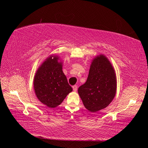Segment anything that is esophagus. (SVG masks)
I'll use <instances>...</instances> for the list:
<instances>
[{"label":"esophagus","instance_id":"34e87169","mask_svg":"<svg viewBox=\"0 0 148 148\" xmlns=\"http://www.w3.org/2000/svg\"><path fill=\"white\" fill-rule=\"evenodd\" d=\"M72 88H73L74 91H77V86H74L72 87Z\"/></svg>","mask_w":148,"mask_h":148}]
</instances>
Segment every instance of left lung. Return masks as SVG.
Masks as SVG:
<instances>
[{"label":"left lung","instance_id":"obj_1","mask_svg":"<svg viewBox=\"0 0 148 148\" xmlns=\"http://www.w3.org/2000/svg\"><path fill=\"white\" fill-rule=\"evenodd\" d=\"M116 72L108 59L99 55L93 59L87 81L78 88L84 106L91 112L107 107L116 93Z\"/></svg>","mask_w":148,"mask_h":148}]
</instances>
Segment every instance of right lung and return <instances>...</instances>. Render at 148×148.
<instances>
[{
  "label": "right lung",
  "mask_w": 148,
  "mask_h": 148,
  "mask_svg": "<svg viewBox=\"0 0 148 148\" xmlns=\"http://www.w3.org/2000/svg\"><path fill=\"white\" fill-rule=\"evenodd\" d=\"M59 57L51 56L43 62L35 74L34 89L37 98L49 108L62 103L72 88L62 72V62Z\"/></svg>",
  "instance_id": "obj_1"
}]
</instances>
